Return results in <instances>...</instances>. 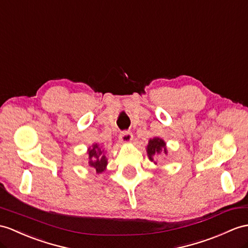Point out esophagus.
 <instances>
[{
  "mask_svg": "<svg viewBox=\"0 0 248 248\" xmlns=\"http://www.w3.org/2000/svg\"><path fill=\"white\" fill-rule=\"evenodd\" d=\"M132 140V134L128 130L122 131L120 134V141L123 143H129Z\"/></svg>",
  "mask_w": 248,
  "mask_h": 248,
  "instance_id": "esophagus-1",
  "label": "esophagus"
}]
</instances>
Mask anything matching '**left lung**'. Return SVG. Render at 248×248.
Here are the masks:
<instances>
[{
  "label": "left lung",
  "instance_id": "obj_1",
  "mask_svg": "<svg viewBox=\"0 0 248 248\" xmlns=\"http://www.w3.org/2000/svg\"><path fill=\"white\" fill-rule=\"evenodd\" d=\"M164 152L165 154H167L166 152V145L165 142L162 140V139L159 138H155L153 140H150L148 143V146H147V154L150 160H154L153 159V155L155 154H159L160 152Z\"/></svg>",
  "mask_w": 248,
  "mask_h": 248
}]
</instances>
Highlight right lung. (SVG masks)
Here are the masks:
<instances>
[{
	"mask_svg": "<svg viewBox=\"0 0 248 248\" xmlns=\"http://www.w3.org/2000/svg\"><path fill=\"white\" fill-rule=\"evenodd\" d=\"M102 149L99 148L98 144H94L93 148H89L88 155H89V165L95 168V170L98 173L104 171L105 167L107 165L106 156L102 154Z\"/></svg>",
	"mask_w": 248,
	"mask_h": 248,
	"instance_id": "add662e5",
	"label": "right lung"
}]
</instances>
